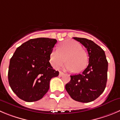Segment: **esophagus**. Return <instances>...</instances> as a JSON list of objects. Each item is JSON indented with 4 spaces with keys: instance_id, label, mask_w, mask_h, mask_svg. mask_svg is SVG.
<instances>
[{
    "instance_id": "1",
    "label": "esophagus",
    "mask_w": 120,
    "mask_h": 120,
    "mask_svg": "<svg viewBox=\"0 0 120 120\" xmlns=\"http://www.w3.org/2000/svg\"><path fill=\"white\" fill-rule=\"evenodd\" d=\"M64 75V73H63L62 71H60V73H59V76H62Z\"/></svg>"
}]
</instances>
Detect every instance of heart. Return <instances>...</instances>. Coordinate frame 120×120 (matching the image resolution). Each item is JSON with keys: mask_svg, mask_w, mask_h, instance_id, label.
Masks as SVG:
<instances>
[{"mask_svg": "<svg viewBox=\"0 0 120 120\" xmlns=\"http://www.w3.org/2000/svg\"><path fill=\"white\" fill-rule=\"evenodd\" d=\"M66 61L65 69L69 71L80 72L88 64V57L79 42L73 40H66L61 44L59 49L52 50L50 56V61L54 68L61 66Z\"/></svg>", "mask_w": 120, "mask_h": 120, "instance_id": "1", "label": "heart"}]
</instances>
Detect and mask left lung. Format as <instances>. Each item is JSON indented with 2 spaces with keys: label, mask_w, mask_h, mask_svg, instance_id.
<instances>
[{
  "label": "left lung",
  "mask_w": 120,
  "mask_h": 120,
  "mask_svg": "<svg viewBox=\"0 0 120 120\" xmlns=\"http://www.w3.org/2000/svg\"><path fill=\"white\" fill-rule=\"evenodd\" d=\"M86 49L89 64L82 74L70 76L65 88L74 100L86 103L93 101L102 94L107 81L108 61L104 50L91 40L73 37Z\"/></svg>",
  "instance_id": "1"
}]
</instances>
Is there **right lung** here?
<instances>
[{
	"mask_svg": "<svg viewBox=\"0 0 120 120\" xmlns=\"http://www.w3.org/2000/svg\"><path fill=\"white\" fill-rule=\"evenodd\" d=\"M56 39L38 38L22 44L10 60L9 83L18 97L26 102L41 99L49 90L50 81L59 76L49 62Z\"/></svg>",
	"mask_w": 120,
	"mask_h": 120,
	"instance_id": "obj_1",
	"label": "right lung"
}]
</instances>
